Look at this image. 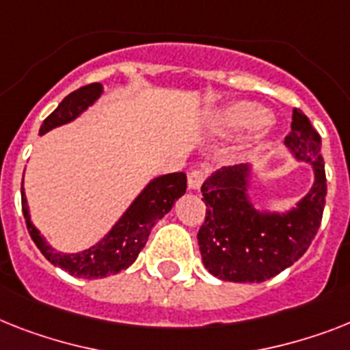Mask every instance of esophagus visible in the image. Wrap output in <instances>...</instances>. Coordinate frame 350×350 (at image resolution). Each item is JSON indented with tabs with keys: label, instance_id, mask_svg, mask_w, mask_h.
Segmentation results:
<instances>
[{
	"label": "esophagus",
	"instance_id": "esophagus-1",
	"mask_svg": "<svg viewBox=\"0 0 350 350\" xmlns=\"http://www.w3.org/2000/svg\"><path fill=\"white\" fill-rule=\"evenodd\" d=\"M206 177L207 175L204 170H191V172H189V175H187V184H189V187H191V189H198V187L204 184Z\"/></svg>",
	"mask_w": 350,
	"mask_h": 350
}]
</instances>
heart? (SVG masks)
Returning <instances> with one entry per match:
<instances>
[{
	"instance_id": "1",
	"label": "heart",
	"mask_w": 350,
	"mask_h": 350,
	"mask_svg": "<svg viewBox=\"0 0 350 350\" xmlns=\"http://www.w3.org/2000/svg\"><path fill=\"white\" fill-rule=\"evenodd\" d=\"M268 121V111L256 103H236L225 109L218 118V125L225 130H247L265 125Z\"/></svg>"
}]
</instances>
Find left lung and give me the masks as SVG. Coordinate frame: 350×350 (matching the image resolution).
I'll return each mask as SVG.
<instances>
[{"label": "left lung", "mask_w": 350, "mask_h": 350, "mask_svg": "<svg viewBox=\"0 0 350 350\" xmlns=\"http://www.w3.org/2000/svg\"><path fill=\"white\" fill-rule=\"evenodd\" d=\"M286 146L297 159L313 164L311 191L286 215L258 213L247 198L248 166H232L202 184L206 220L198 230L204 267L221 281L262 282L304 256L324 215V159L320 135L300 109L293 111Z\"/></svg>", "instance_id": "8db88e82"}]
</instances>
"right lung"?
Wrapping results in <instances>:
<instances>
[{
    "instance_id": "add662e5",
    "label": "right lung",
    "mask_w": 350,
    "mask_h": 350,
    "mask_svg": "<svg viewBox=\"0 0 350 350\" xmlns=\"http://www.w3.org/2000/svg\"><path fill=\"white\" fill-rule=\"evenodd\" d=\"M102 94V83H89L77 89L59 103V107L40 125L39 134H44L55 126L64 125L85 111ZM186 173H170L152 180L144 187L134 204L126 209L112 230L102 241L80 254H60L46 243L39 230L33 227L28 215L25 191L21 184V206L26 229L42 256L71 275L83 279H98L118 273L129 268L137 259L139 252L148 241L150 230L173 207L175 200L186 193Z\"/></svg>"
}]
</instances>
